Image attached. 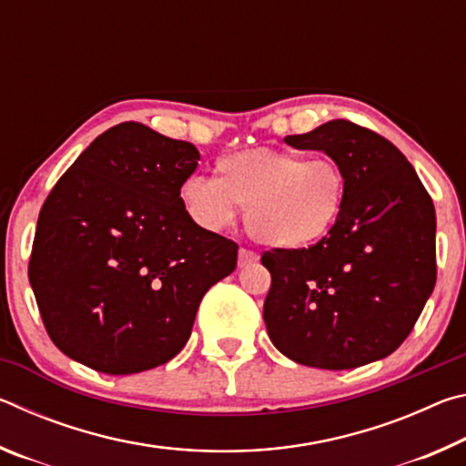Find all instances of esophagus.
Instances as JSON below:
<instances>
[{
    "mask_svg": "<svg viewBox=\"0 0 466 466\" xmlns=\"http://www.w3.org/2000/svg\"><path fill=\"white\" fill-rule=\"evenodd\" d=\"M255 261H258V255L255 250H250V248H240L238 250V267H247V265L255 263Z\"/></svg>",
    "mask_w": 466,
    "mask_h": 466,
    "instance_id": "34e87169",
    "label": "esophagus"
}]
</instances>
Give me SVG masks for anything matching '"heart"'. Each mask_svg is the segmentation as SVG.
<instances>
[{"label":"heart","instance_id":"1","mask_svg":"<svg viewBox=\"0 0 466 466\" xmlns=\"http://www.w3.org/2000/svg\"><path fill=\"white\" fill-rule=\"evenodd\" d=\"M187 214L208 230L232 224L236 205L258 242L304 248L333 232L343 216L347 172L333 156L306 157L250 147L219 157L216 180L191 175L178 188Z\"/></svg>","mask_w":466,"mask_h":466}]
</instances>
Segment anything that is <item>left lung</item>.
I'll return each mask as SVG.
<instances>
[{"label": "left lung", "mask_w": 466, "mask_h": 466, "mask_svg": "<svg viewBox=\"0 0 466 466\" xmlns=\"http://www.w3.org/2000/svg\"><path fill=\"white\" fill-rule=\"evenodd\" d=\"M347 172L343 216L309 248L265 250L271 273L263 319L273 345L298 364L350 370L390 356L436 286V211L389 139L335 119L302 136Z\"/></svg>", "instance_id": "obj_1"}]
</instances>
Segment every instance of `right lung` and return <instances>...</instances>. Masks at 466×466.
<instances>
[{
	"mask_svg": "<svg viewBox=\"0 0 466 466\" xmlns=\"http://www.w3.org/2000/svg\"><path fill=\"white\" fill-rule=\"evenodd\" d=\"M193 144L127 121L102 133L55 183L28 261L51 341L105 374L167 364L201 298L236 269L238 244L197 226L178 188Z\"/></svg>",
	"mask_w": 466,
	"mask_h": 466,
	"instance_id": "obj_1",
	"label": "right lung"
}]
</instances>
